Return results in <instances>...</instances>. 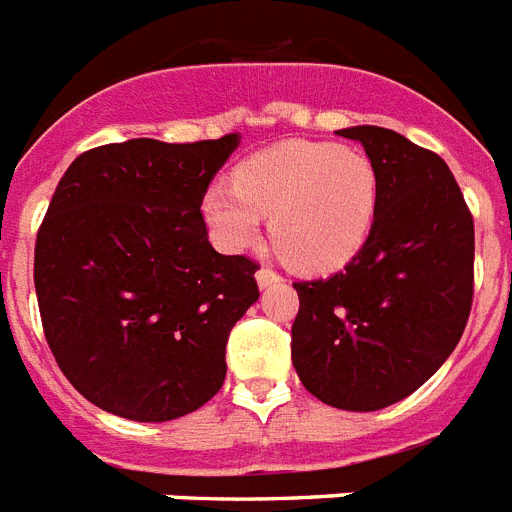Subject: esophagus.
<instances>
[{
	"label": "esophagus",
	"instance_id": "34e87169",
	"mask_svg": "<svg viewBox=\"0 0 512 512\" xmlns=\"http://www.w3.org/2000/svg\"><path fill=\"white\" fill-rule=\"evenodd\" d=\"M279 282H282V276L273 271V268H260V271H257V287H260V290H265V287H271V284H279Z\"/></svg>",
	"mask_w": 512,
	"mask_h": 512
}]
</instances>
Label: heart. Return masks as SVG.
<instances>
[{
    "label": "heart",
    "mask_w": 512,
    "mask_h": 512,
    "mask_svg": "<svg viewBox=\"0 0 512 512\" xmlns=\"http://www.w3.org/2000/svg\"><path fill=\"white\" fill-rule=\"evenodd\" d=\"M378 209V174L368 155L330 142L290 139L249 155L233 185H209L201 214L212 239L241 252L271 217L276 252L300 271H333L368 241Z\"/></svg>",
    "instance_id": "obj_1"
}]
</instances>
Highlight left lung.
<instances>
[{
    "label": "left lung",
    "instance_id": "1",
    "mask_svg": "<svg viewBox=\"0 0 512 512\" xmlns=\"http://www.w3.org/2000/svg\"><path fill=\"white\" fill-rule=\"evenodd\" d=\"M338 134L376 166V222L343 271L295 284L292 365L322 403L381 411L413 395L462 338L473 306V214L435 152L389 128Z\"/></svg>",
    "mask_w": 512,
    "mask_h": 512
}]
</instances>
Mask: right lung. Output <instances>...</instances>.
Wrapping results in <instances>:
<instances>
[{
    "mask_svg": "<svg viewBox=\"0 0 512 512\" xmlns=\"http://www.w3.org/2000/svg\"><path fill=\"white\" fill-rule=\"evenodd\" d=\"M239 134L128 139L83 152L58 182L34 247L45 338L101 411L171 421L225 381V343L260 298L244 255L214 252L201 198Z\"/></svg>",
    "mask_w": 512,
    "mask_h": 512,
    "instance_id": "add662e5",
    "label": "right lung"
}]
</instances>
